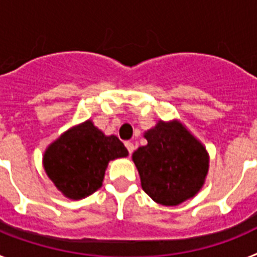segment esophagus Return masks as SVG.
<instances>
[{
    "label": "esophagus",
    "instance_id": "esophagus-1",
    "mask_svg": "<svg viewBox=\"0 0 257 257\" xmlns=\"http://www.w3.org/2000/svg\"><path fill=\"white\" fill-rule=\"evenodd\" d=\"M124 145H126V148H127V151H128V153H133L134 152V149H135V147H134V144L133 143H130V142H126L124 143Z\"/></svg>",
    "mask_w": 257,
    "mask_h": 257
}]
</instances>
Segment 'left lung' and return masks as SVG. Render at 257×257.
<instances>
[{
  "instance_id": "left-lung-1",
  "label": "left lung",
  "mask_w": 257,
  "mask_h": 257,
  "mask_svg": "<svg viewBox=\"0 0 257 257\" xmlns=\"http://www.w3.org/2000/svg\"><path fill=\"white\" fill-rule=\"evenodd\" d=\"M134 152L142 188L154 202L178 206L199 192L208 172L206 148L179 121H160Z\"/></svg>"
}]
</instances>
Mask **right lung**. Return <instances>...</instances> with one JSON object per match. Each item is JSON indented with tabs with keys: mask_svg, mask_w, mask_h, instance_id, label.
I'll return each instance as SVG.
<instances>
[{
	"mask_svg": "<svg viewBox=\"0 0 257 257\" xmlns=\"http://www.w3.org/2000/svg\"><path fill=\"white\" fill-rule=\"evenodd\" d=\"M127 154L117 136L104 135L88 119L49 145L44 154V167L65 197L82 199L101 187L109 161Z\"/></svg>",
	"mask_w": 257,
	"mask_h": 257,
	"instance_id": "right-lung-1",
	"label": "right lung"
}]
</instances>
